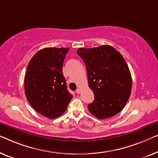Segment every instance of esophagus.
Masks as SVG:
<instances>
[{
	"mask_svg": "<svg viewBox=\"0 0 158 158\" xmlns=\"http://www.w3.org/2000/svg\"><path fill=\"white\" fill-rule=\"evenodd\" d=\"M76 92H77V94H80V93H81V89H79H79H77Z\"/></svg>",
	"mask_w": 158,
	"mask_h": 158,
	"instance_id": "esophagus-1",
	"label": "esophagus"
}]
</instances>
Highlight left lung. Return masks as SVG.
<instances>
[{
    "label": "left lung",
    "mask_w": 158,
    "mask_h": 158,
    "mask_svg": "<svg viewBox=\"0 0 158 158\" xmlns=\"http://www.w3.org/2000/svg\"><path fill=\"white\" fill-rule=\"evenodd\" d=\"M87 71L89 86L94 100L88 105L98 119L112 117L124 108L131 94L132 77L125 60L112 46L77 50Z\"/></svg>",
    "instance_id": "left-lung-1"
}]
</instances>
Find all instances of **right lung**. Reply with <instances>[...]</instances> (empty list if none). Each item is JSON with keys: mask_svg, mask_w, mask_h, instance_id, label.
Wrapping results in <instances>:
<instances>
[{"mask_svg": "<svg viewBox=\"0 0 158 158\" xmlns=\"http://www.w3.org/2000/svg\"><path fill=\"white\" fill-rule=\"evenodd\" d=\"M69 50L52 47L41 49L30 60L26 70V99L35 111L48 118L61 116L73 97L62 72Z\"/></svg>", "mask_w": 158, "mask_h": 158, "instance_id": "add662e5", "label": "right lung"}]
</instances>
